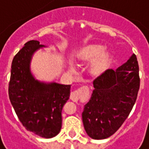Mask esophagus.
I'll return each mask as SVG.
<instances>
[{"label":"esophagus","instance_id":"esophagus-1","mask_svg":"<svg viewBox=\"0 0 149 149\" xmlns=\"http://www.w3.org/2000/svg\"><path fill=\"white\" fill-rule=\"evenodd\" d=\"M88 94V89L86 88L81 87L80 88H78L77 90H75L73 92H72L70 94V99L74 102H77L78 100H80V98L81 97H83L84 95Z\"/></svg>","mask_w":149,"mask_h":149}]
</instances>
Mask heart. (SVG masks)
<instances>
[{
	"mask_svg": "<svg viewBox=\"0 0 149 149\" xmlns=\"http://www.w3.org/2000/svg\"><path fill=\"white\" fill-rule=\"evenodd\" d=\"M104 49L105 47L102 45L93 44L82 48L77 54L78 63H87L93 60L88 67V72L92 77H97L103 74L109 65L112 56L109 52H103Z\"/></svg>",
	"mask_w": 149,
	"mask_h": 149,
	"instance_id": "1",
	"label": "heart"
}]
</instances>
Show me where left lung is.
Listing matches in <instances>:
<instances>
[{
    "label": "left lung",
    "mask_w": 149,
    "mask_h": 149,
    "mask_svg": "<svg viewBox=\"0 0 149 149\" xmlns=\"http://www.w3.org/2000/svg\"><path fill=\"white\" fill-rule=\"evenodd\" d=\"M140 83L135 54L116 71L108 69L94 80L92 97L82 112L84 129L90 137L105 139L120 128L134 106Z\"/></svg>",
    "instance_id": "obj_1"
}]
</instances>
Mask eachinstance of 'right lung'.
<instances>
[{
	"label": "right lung",
	"instance_id": "obj_1",
	"mask_svg": "<svg viewBox=\"0 0 149 149\" xmlns=\"http://www.w3.org/2000/svg\"><path fill=\"white\" fill-rule=\"evenodd\" d=\"M42 46L38 40H29L15 55L8 97L18 119L28 131L52 138L61 129L62 109L69 98L71 85L45 84L34 79L29 69L30 60Z\"/></svg>",
	"mask_w": 149,
	"mask_h": 149
}]
</instances>
